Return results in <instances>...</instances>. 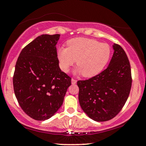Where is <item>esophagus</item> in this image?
I'll return each mask as SVG.
<instances>
[{"label":"esophagus","instance_id":"esophagus-1","mask_svg":"<svg viewBox=\"0 0 146 146\" xmlns=\"http://www.w3.org/2000/svg\"><path fill=\"white\" fill-rule=\"evenodd\" d=\"M77 82V80H75V79H72L71 80V84H75Z\"/></svg>","mask_w":146,"mask_h":146}]
</instances>
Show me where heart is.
I'll return each mask as SVG.
<instances>
[{"label": "heart", "instance_id": "b5f03b06", "mask_svg": "<svg viewBox=\"0 0 146 146\" xmlns=\"http://www.w3.org/2000/svg\"><path fill=\"white\" fill-rule=\"evenodd\" d=\"M111 48L108 44L86 38L69 40L67 48L58 50L62 70L68 72L76 61V73L85 78H92L101 73L109 62Z\"/></svg>", "mask_w": 146, "mask_h": 146}]
</instances>
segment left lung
Listing matches in <instances>:
<instances>
[{
	"instance_id": "obj_1",
	"label": "left lung",
	"mask_w": 146,
	"mask_h": 146,
	"mask_svg": "<svg viewBox=\"0 0 146 146\" xmlns=\"http://www.w3.org/2000/svg\"><path fill=\"white\" fill-rule=\"evenodd\" d=\"M109 65L100 74L79 80V102L82 109L96 121L111 119L121 111L132 86L131 68L124 50L114 44Z\"/></svg>"
}]
</instances>
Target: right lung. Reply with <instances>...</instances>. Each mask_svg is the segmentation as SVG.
<instances>
[{
	"label": "right lung",
	"instance_id": "1",
	"mask_svg": "<svg viewBox=\"0 0 146 146\" xmlns=\"http://www.w3.org/2000/svg\"><path fill=\"white\" fill-rule=\"evenodd\" d=\"M60 34H43L22 50L13 77L14 93L23 111L44 121L62 105L71 78L61 71L56 44Z\"/></svg>",
	"mask_w": 146,
	"mask_h": 146
}]
</instances>
